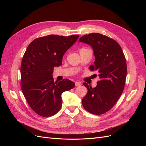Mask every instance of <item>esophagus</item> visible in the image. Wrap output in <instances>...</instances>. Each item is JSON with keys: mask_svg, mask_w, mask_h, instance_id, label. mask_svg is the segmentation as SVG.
<instances>
[{"mask_svg": "<svg viewBox=\"0 0 146 146\" xmlns=\"http://www.w3.org/2000/svg\"><path fill=\"white\" fill-rule=\"evenodd\" d=\"M75 85H76V86H80L82 85V83L80 82H76L75 83Z\"/></svg>", "mask_w": 146, "mask_h": 146, "instance_id": "esophagus-1", "label": "esophagus"}]
</instances>
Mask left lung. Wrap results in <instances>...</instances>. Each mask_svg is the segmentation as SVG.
<instances>
[{
    "mask_svg": "<svg viewBox=\"0 0 146 146\" xmlns=\"http://www.w3.org/2000/svg\"><path fill=\"white\" fill-rule=\"evenodd\" d=\"M79 41L93 48L95 61L90 69L96 70L100 77L95 88L83 83L88 92L82 99V105L88 112L100 115L111 110L122 93L127 76L125 55L114 39L100 33L85 35Z\"/></svg>",
    "mask_w": 146,
    "mask_h": 146,
    "instance_id": "obj_1",
    "label": "left lung"
}]
</instances>
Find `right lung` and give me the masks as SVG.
Here are the masks:
<instances>
[{"label":"right lung","mask_w":146,"mask_h":146,"mask_svg":"<svg viewBox=\"0 0 146 146\" xmlns=\"http://www.w3.org/2000/svg\"><path fill=\"white\" fill-rule=\"evenodd\" d=\"M78 37V35H47L34 39L26 49L21 65V90L30 108L38 115L50 117L58 113L62 105L61 94L75 86L68 79L54 82L52 74Z\"/></svg>","instance_id":"add662e5"}]
</instances>
